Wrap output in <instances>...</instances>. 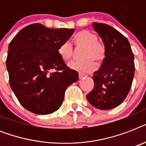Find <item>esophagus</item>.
Returning <instances> with one entry per match:
<instances>
[{
	"instance_id": "1",
	"label": "esophagus",
	"mask_w": 146,
	"mask_h": 146,
	"mask_svg": "<svg viewBox=\"0 0 146 146\" xmlns=\"http://www.w3.org/2000/svg\"><path fill=\"white\" fill-rule=\"evenodd\" d=\"M86 75H83V74H79V79L80 80H82V79H84V78L86 77Z\"/></svg>"
}]
</instances>
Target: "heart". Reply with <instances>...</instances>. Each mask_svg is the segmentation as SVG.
<instances>
[{
    "instance_id": "obj_1",
    "label": "heart",
    "mask_w": 146,
    "mask_h": 146,
    "mask_svg": "<svg viewBox=\"0 0 146 146\" xmlns=\"http://www.w3.org/2000/svg\"><path fill=\"white\" fill-rule=\"evenodd\" d=\"M96 33L89 30L80 31L75 38V44L77 48H83L82 60H74L69 64V67L80 73H88L94 71L96 64L103 60L105 56L104 45L98 41ZM58 53L62 59L67 61L73 56V48L70 42H65L59 47Z\"/></svg>"
}]
</instances>
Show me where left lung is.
I'll list each match as a JSON object with an SVG mask.
<instances>
[{
    "label": "left lung",
    "mask_w": 146,
    "mask_h": 146,
    "mask_svg": "<svg viewBox=\"0 0 146 146\" xmlns=\"http://www.w3.org/2000/svg\"><path fill=\"white\" fill-rule=\"evenodd\" d=\"M92 27L104 43L105 57L94 73V88L86 96L96 108L110 110L127 98L135 73L134 56L129 41L120 32L104 23H93Z\"/></svg>",
    "instance_id": "8db88e82"
}]
</instances>
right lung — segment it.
Here are the masks:
<instances>
[{
    "mask_svg": "<svg viewBox=\"0 0 146 146\" xmlns=\"http://www.w3.org/2000/svg\"><path fill=\"white\" fill-rule=\"evenodd\" d=\"M73 33V29L34 23L21 29L9 44L6 66L10 88L28 111L42 115L56 111L66 88L79 79L58 53Z\"/></svg>",
    "mask_w": 146,
    "mask_h": 146,
    "instance_id": "1",
    "label": "right lung"
}]
</instances>
